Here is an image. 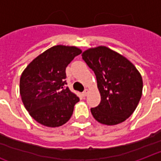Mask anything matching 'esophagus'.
I'll return each instance as SVG.
<instances>
[{
  "instance_id": "34e87169",
  "label": "esophagus",
  "mask_w": 161,
  "mask_h": 161,
  "mask_svg": "<svg viewBox=\"0 0 161 161\" xmlns=\"http://www.w3.org/2000/svg\"><path fill=\"white\" fill-rule=\"evenodd\" d=\"M88 93H89V91H88V89H85V90H84V91H83V93H82V94H83V97H85V96H87V94H88Z\"/></svg>"
}]
</instances>
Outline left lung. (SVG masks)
<instances>
[{"label":"left lung","mask_w":161,"mask_h":161,"mask_svg":"<svg viewBox=\"0 0 161 161\" xmlns=\"http://www.w3.org/2000/svg\"><path fill=\"white\" fill-rule=\"evenodd\" d=\"M83 60L94 71L101 100L91 108L94 119L105 125H116L129 117L138 105L143 80L127 58L105 46L89 49Z\"/></svg>","instance_id":"left-lung-1"}]
</instances>
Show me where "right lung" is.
Instances as JSON below:
<instances>
[{
  "label": "right lung",
  "mask_w": 161,
  "mask_h": 161,
  "mask_svg": "<svg viewBox=\"0 0 161 161\" xmlns=\"http://www.w3.org/2000/svg\"><path fill=\"white\" fill-rule=\"evenodd\" d=\"M81 50L56 45L29 64L20 78V94L29 115L50 127L65 124L79 98L67 87L66 67Z\"/></svg>",
  "instance_id": "obj_1"
}]
</instances>
